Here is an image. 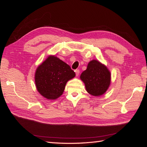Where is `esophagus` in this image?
Returning a JSON list of instances; mask_svg holds the SVG:
<instances>
[{
  "instance_id": "34e87169",
  "label": "esophagus",
  "mask_w": 147,
  "mask_h": 147,
  "mask_svg": "<svg viewBox=\"0 0 147 147\" xmlns=\"http://www.w3.org/2000/svg\"><path fill=\"white\" fill-rule=\"evenodd\" d=\"M75 74H76V76L78 77V75H79V74H80V70L77 69V70H75Z\"/></svg>"
}]
</instances>
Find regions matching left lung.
<instances>
[{"label": "left lung", "mask_w": 147, "mask_h": 147, "mask_svg": "<svg viewBox=\"0 0 147 147\" xmlns=\"http://www.w3.org/2000/svg\"><path fill=\"white\" fill-rule=\"evenodd\" d=\"M86 91L94 96L103 95L111 82L110 70L98 60L93 59L88 64L87 69L80 75Z\"/></svg>", "instance_id": "8db88e82"}]
</instances>
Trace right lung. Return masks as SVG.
<instances>
[{
    "mask_svg": "<svg viewBox=\"0 0 147 147\" xmlns=\"http://www.w3.org/2000/svg\"><path fill=\"white\" fill-rule=\"evenodd\" d=\"M75 76L67 64L55 55H50L35 70V86L43 97L55 100L63 94L67 82Z\"/></svg>",
    "mask_w": 147,
    "mask_h": 147,
    "instance_id": "1",
    "label": "right lung"
}]
</instances>
